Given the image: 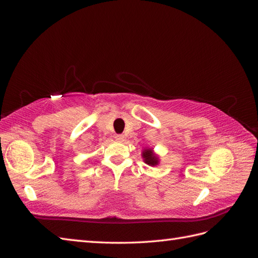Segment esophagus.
Masks as SVG:
<instances>
[{"instance_id":"34e87169","label":"esophagus","mask_w":258,"mask_h":258,"mask_svg":"<svg viewBox=\"0 0 258 258\" xmlns=\"http://www.w3.org/2000/svg\"><path fill=\"white\" fill-rule=\"evenodd\" d=\"M115 139H116V141L122 142L123 140H124V136H123V135H116V136H115Z\"/></svg>"}]
</instances>
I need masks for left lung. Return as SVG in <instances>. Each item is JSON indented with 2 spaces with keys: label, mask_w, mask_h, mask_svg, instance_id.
<instances>
[{
  "label": "left lung",
  "mask_w": 258,
  "mask_h": 258,
  "mask_svg": "<svg viewBox=\"0 0 258 258\" xmlns=\"http://www.w3.org/2000/svg\"><path fill=\"white\" fill-rule=\"evenodd\" d=\"M142 157L144 159V162L150 166H157L159 163L157 155L153 152L152 148H145L142 153Z\"/></svg>",
  "instance_id": "8db88e82"
}]
</instances>
